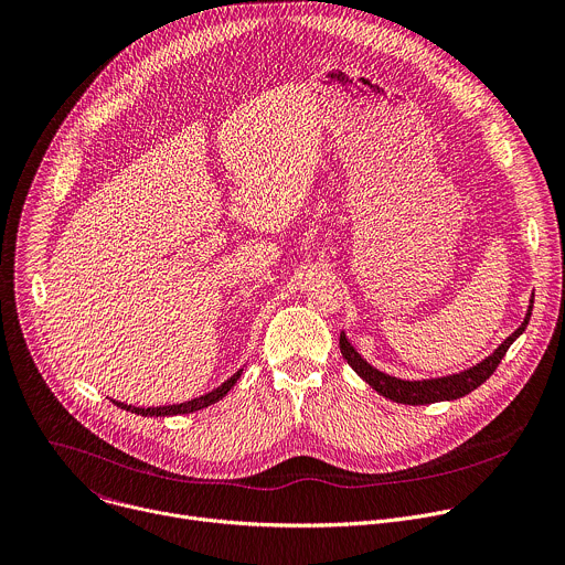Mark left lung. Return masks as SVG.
I'll return each instance as SVG.
<instances>
[{
    "instance_id": "obj_1",
    "label": "left lung",
    "mask_w": 565,
    "mask_h": 565,
    "mask_svg": "<svg viewBox=\"0 0 565 565\" xmlns=\"http://www.w3.org/2000/svg\"><path fill=\"white\" fill-rule=\"evenodd\" d=\"M532 303H534V297L530 299V306H527V315L523 319V323L488 356L483 359L481 363L459 372V374H448V377H441V380H424V382H404V380H397V377H391V374L372 367L352 345L350 341L345 339V334L341 332L339 337V348H341V354L343 359L348 361V365H352V370L359 374V377L372 386L374 391H377L380 395H384L386 399H393L397 404H406V406H424V404H435V402H452V399H459V397H466L468 393H472L475 388H479L490 374L497 370V365L501 363L503 354L508 352L510 343L525 330L527 321H530V315H532Z\"/></svg>"
}]
</instances>
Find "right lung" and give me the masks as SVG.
<instances>
[{"instance_id": "1", "label": "right lung", "mask_w": 565, "mask_h": 565, "mask_svg": "<svg viewBox=\"0 0 565 565\" xmlns=\"http://www.w3.org/2000/svg\"><path fill=\"white\" fill-rule=\"evenodd\" d=\"M242 377V370H237L231 380H226L220 388H215L213 393L209 395H202L198 399H191V402H183V404H174V406H159V408H135V406H126V404H119L115 402L121 411H128V413H135V415H141V417H172V415H188V413H195V411H204L209 408L211 404H217L220 399H224L231 388L237 384V380Z\"/></svg>"}]
</instances>
